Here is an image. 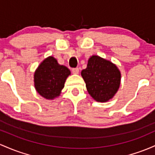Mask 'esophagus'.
Masks as SVG:
<instances>
[{
  "instance_id": "esophagus-1",
  "label": "esophagus",
  "mask_w": 155,
  "mask_h": 155,
  "mask_svg": "<svg viewBox=\"0 0 155 155\" xmlns=\"http://www.w3.org/2000/svg\"><path fill=\"white\" fill-rule=\"evenodd\" d=\"M72 72L73 74H78V73H79V69H78V68H74V69H72Z\"/></svg>"
}]
</instances>
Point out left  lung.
Returning a JSON list of instances; mask_svg holds the SVG:
<instances>
[{
    "label": "left lung",
    "mask_w": 155,
    "mask_h": 155,
    "mask_svg": "<svg viewBox=\"0 0 155 155\" xmlns=\"http://www.w3.org/2000/svg\"><path fill=\"white\" fill-rule=\"evenodd\" d=\"M88 94L94 100L105 102L113 98L119 90L121 83V72L115 64L91 55L87 67L81 72Z\"/></svg>",
    "instance_id": "8db88e82"
}]
</instances>
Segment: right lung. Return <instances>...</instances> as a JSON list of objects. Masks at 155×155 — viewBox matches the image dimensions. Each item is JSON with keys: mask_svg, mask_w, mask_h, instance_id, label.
Wrapping results in <instances>:
<instances>
[{"mask_svg": "<svg viewBox=\"0 0 155 155\" xmlns=\"http://www.w3.org/2000/svg\"><path fill=\"white\" fill-rule=\"evenodd\" d=\"M70 70L60 65L54 57L49 56L40 63L34 74V87L39 95L47 100L60 96Z\"/></svg>", "mask_w": 155, "mask_h": 155, "instance_id": "add662e5", "label": "right lung"}]
</instances>
